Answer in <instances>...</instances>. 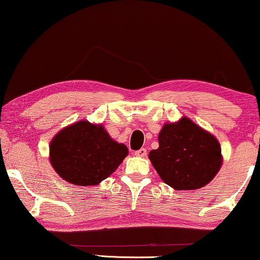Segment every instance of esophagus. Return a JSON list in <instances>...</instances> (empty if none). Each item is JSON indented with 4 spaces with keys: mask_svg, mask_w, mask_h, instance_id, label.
I'll list each match as a JSON object with an SVG mask.
<instances>
[{
    "mask_svg": "<svg viewBox=\"0 0 260 260\" xmlns=\"http://www.w3.org/2000/svg\"><path fill=\"white\" fill-rule=\"evenodd\" d=\"M135 155L138 156V157H145L146 156V149L142 148V149L137 150V151H135Z\"/></svg>",
    "mask_w": 260,
    "mask_h": 260,
    "instance_id": "obj_1",
    "label": "esophagus"
}]
</instances>
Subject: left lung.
I'll use <instances>...</instances> for the list:
<instances>
[{
  "instance_id": "8db88e82",
  "label": "left lung",
  "mask_w": 260,
  "mask_h": 260,
  "mask_svg": "<svg viewBox=\"0 0 260 260\" xmlns=\"http://www.w3.org/2000/svg\"><path fill=\"white\" fill-rule=\"evenodd\" d=\"M158 143L149 158L161 180L175 190L201 189L221 167L219 142L187 117L164 124Z\"/></svg>"
}]
</instances>
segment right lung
Instances as JSON below:
<instances>
[{
  "mask_svg": "<svg viewBox=\"0 0 260 260\" xmlns=\"http://www.w3.org/2000/svg\"><path fill=\"white\" fill-rule=\"evenodd\" d=\"M127 148L114 141L102 124L80 121L52 138L49 158L59 177L74 185H97L127 155Z\"/></svg>",
  "mask_w": 260,
  "mask_h": 260,
  "instance_id": "1",
  "label": "right lung"
}]
</instances>
